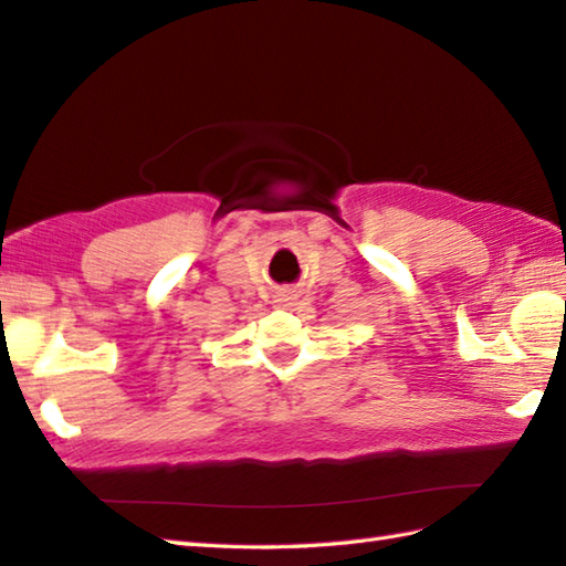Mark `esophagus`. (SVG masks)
Returning <instances> with one entry per match:
<instances>
[{
  "label": "esophagus",
  "mask_w": 566,
  "mask_h": 566,
  "mask_svg": "<svg viewBox=\"0 0 566 566\" xmlns=\"http://www.w3.org/2000/svg\"><path fill=\"white\" fill-rule=\"evenodd\" d=\"M296 290H292V286H284V290H280L276 292V296H274V304L276 306H294V302H296Z\"/></svg>",
  "instance_id": "1"
}]
</instances>
